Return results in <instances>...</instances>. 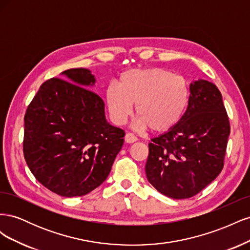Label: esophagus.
<instances>
[{
	"label": "esophagus",
	"instance_id": "obj_1",
	"mask_svg": "<svg viewBox=\"0 0 250 250\" xmlns=\"http://www.w3.org/2000/svg\"><path fill=\"white\" fill-rule=\"evenodd\" d=\"M138 141V138L135 137V135L133 134V133H131V132H128V133H126V135H125V142L126 143H134V142H137Z\"/></svg>",
	"mask_w": 250,
	"mask_h": 250
}]
</instances>
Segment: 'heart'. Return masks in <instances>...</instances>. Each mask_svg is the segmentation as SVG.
I'll list each match as a JSON object with an SVG mask.
<instances>
[{"label":"heart","instance_id":"obj_1","mask_svg":"<svg viewBox=\"0 0 250 250\" xmlns=\"http://www.w3.org/2000/svg\"><path fill=\"white\" fill-rule=\"evenodd\" d=\"M112 120L124 124L137 104L138 126L155 132L175 127L190 104V86L178 75L161 69H132L121 75L119 86L110 84L105 90Z\"/></svg>","mask_w":250,"mask_h":250}]
</instances>
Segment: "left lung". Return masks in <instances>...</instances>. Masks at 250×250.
Returning <instances> with one entry per match:
<instances>
[{"mask_svg":"<svg viewBox=\"0 0 250 250\" xmlns=\"http://www.w3.org/2000/svg\"><path fill=\"white\" fill-rule=\"evenodd\" d=\"M190 93L183 120L149 143L147 178L173 199L193 197L220 174L230 132L222 95L215 84L194 81Z\"/></svg>","mask_w":250,"mask_h":250,"instance_id":"8db88e82","label":"left lung"}]
</instances>
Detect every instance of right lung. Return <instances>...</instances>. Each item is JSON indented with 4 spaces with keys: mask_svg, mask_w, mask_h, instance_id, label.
I'll list each match as a JSON object with an SVG mask.
<instances>
[{
    "mask_svg": "<svg viewBox=\"0 0 250 250\" xmlns=\"http://www.w3.org/2000/svg\"><path fill=\"white\" fill-rule=\"evenodd\" d=\"M44 81L25 113L22 151L40 183L63 197L83 196L107 178L125 132L105 119L104 102L86 87L87 69Z\"/></svg>",
    "mask_w": 250,
    "mask_h": 250,
    "instance_id": "add662e5",
    "label": "right lung"
}]
</instances>
